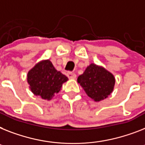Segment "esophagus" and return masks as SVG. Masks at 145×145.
<instances>
[{"label": "esophagus", "instance_id": "obj_1", "mask_svg": "<svg viewBox=\"0 0 145 145\" xmlns=\"http://www.w3.org/2000/svg\"><path fill=\"white\" fill-rule=\"evenodd\" d=\"M67 77L70 78V79H75L76 78V75L74 72H67Z\"/></svg>", "mask_w": 145, "mask_h": 145}]
</instances>
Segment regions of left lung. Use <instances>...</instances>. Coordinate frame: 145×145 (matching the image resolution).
Instances as JSON below:
<instances>
[{
	"label": "left lung",
	"instance_id": "8db88e82",
	"mask_svg": "<svg viewBox=\"0 0 145 145\" xmlns=\"http://www.w3.org/2000/svg\"><path fill=\"white\" fill-rule=\"evenodd\" d=\"M77 81L87 95L95 101L104 100L110 95L116 82L113 74L95 64H89Z\"/></svg>",
	"mask_w": 145,
	"mask_h": 145
}]
</instances>
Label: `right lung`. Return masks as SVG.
Listing matches in <instances>:
<instances>
[{
  "instance_id": "obj_1",
  "label": "right lung",
  "mask_w": 145,
  "mask_h": 145,
  "mask_svg": "<svg viewBox=\"0 0 145 145\" xmlns=\"http://www.w3.org/2000/svg\"><path fill=\"white\" fill-rule=\"evenodd\" d=\"M67 80L66 75L56 70L50 60L36 64L27 74V82L31 91L45 100L52 99Z\"/></svg>"
}]
</instances>
